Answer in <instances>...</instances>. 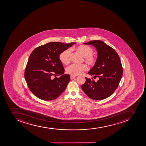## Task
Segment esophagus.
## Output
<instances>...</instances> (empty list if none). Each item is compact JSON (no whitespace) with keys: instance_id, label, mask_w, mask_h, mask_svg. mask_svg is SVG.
Wrapping results in <instances>:
<instances>
[{"instance_id":"esophagus-1","label":"esophagus","mask_w":146,"mask_h":146,"mask_svg":"<svg viewBox=\"0 0 146 146\" xmlns=\"http://www.w3.org/2000/svg\"><path fill=\"white\" fill-rule=\"evenodd\" d=\"M75 78H76V76H72V75L70 76V79H73Z\"/></svg>"}]
</instances>
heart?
Returning a JSON list of instances; mask_svg holds the SVG:
<instances>
[{"mask_svg":"<svg viewBox=\"0 0 146 146\" xmlns=\"http://www.w3.org/2000/svg\"><path fill=\"white\" fill-rule=\"evenodd\" d=\"M76 51L84 57V60L90 66H92L97 62V57L92 54L93 50L90 46L86 45H81L75 48ZM71 51L70 49H65L59 55V59L64 64H68L70 62ZM86 65L82 64L76 65L73 64L68 67L66 69L67 73L72 76L81 75L87 70Z\"/></svg>","mask_w":146,"mask_h":146,"instance_id":"heart-1","label":"heart"}]
</instances>
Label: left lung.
I'll return each mask as SVG.
<instances>
[{"instance_id":"8db88e82","label":"left lung","mask_w":146,"mask_h":146,"mask_svg":"<svg viewBox=\"0 0 146 146\" xmlns=\"http://www.w3.org/2000/svg\"><path fill=\"white\" fill-rule=\"evenodd\" d=\"M94 46L98 51L97 62L88 74L98 80L85 78L86 81L82 89L90 98L98 100L110 97L119 86L123 75L120 58L116 51L100 40L84 43Z\"/></svg>"}]
</instances>
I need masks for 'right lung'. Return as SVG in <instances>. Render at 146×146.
Segmentation results:
<instances>
[{
    "instance_id": "add662e5",
    "label": "right lung",
    "mask_w": 146,
    "mask_h": 146,
    "mask_svg": "<svg viewBox=\"0 0 146 146\" xmlns=\"http://www.w3.org/2000/svg\"><path fill=\"white\" fill-rule=\"evenodd\" d=\"M75 43L50 42L38 46L32 52L24 76L29 89L36 97L43 100H52L57 98L66 89L70 76L63 75L64 68L59 55ZM57 74L62 76L53 79V76Z\"/></svg>"
}]
</instances>
